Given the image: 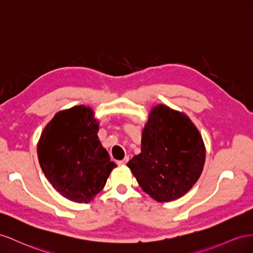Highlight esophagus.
Wrapping results in <instances>:
<instances>
[{
	"mask_svg": "<svg viewBox=\"0 0 253 253\" xmlns=\"http://www.w3.org/2000/svg\"><path fill=\"white\" fill-rule=\"evenodd\" d=\"M128 161H129V157H125L124 159H123V160L118 161V164H119V165H125Z\"/></svg>",
	"mask_w": 253,
	"mask_h": 253,
	"instance_id": "34e87169",
	"label": "esophagus"
}]
</instances>
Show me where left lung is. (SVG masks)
<instances>
[{
    "label": "left lung",
    "mask_w": 253,
    "mask_h": 253,
    "mask_svg": "<svg viewBox=\"0 0 253 253\" xmlns=\"http://www.w3.org/2000/svg\"><path fill=\"white\" fill-rule=\"evenodd\" d=\"M141 154L127 163L143 191L159 203L189 192L204 169L206 149L185 114L159 105L144 128Z\"/></svg>",
    "instance_id": "1"
}]
</instances>
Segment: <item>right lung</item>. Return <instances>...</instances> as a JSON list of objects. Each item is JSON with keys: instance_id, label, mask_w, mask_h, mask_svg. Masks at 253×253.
<instances>
[{"instance_id": "add662e5", "label": "right lung", "mask_w": 253, "mask_h": 253, "mask_svg": "<svg viewBox=\"0 0 253 253\" xmlns=\"http://www.w3.org/2000/svg\"><path fill=\"white\" fill-rule=\"evenodd\" d=\"M98 123L88 107L57 113L38 143L40 167L63 197L88 204L104 189L117 164L110 161L97 136Z\"/></svg>"}]
</instances>
